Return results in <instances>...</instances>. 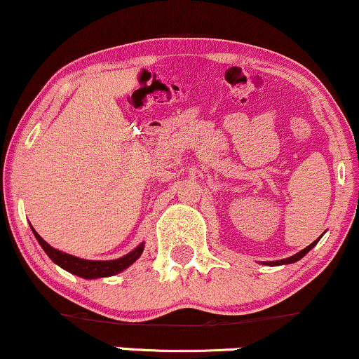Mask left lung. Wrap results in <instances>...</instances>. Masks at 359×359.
Returning a JSON list of instances; mask_svg holds the SVG:
<instances>
[{
    "label": "left lung",
    "mask_w": 359,
    "mask_h": 359,
    "mask_svg": "<svg viewBox=\"0 0 359 359\" xmlns=\"http://www.w3.org/2000/svg\"><path fill=\"white\" fill-rule=\"evenodd\" d=\"M322 235H323V233H322ZM322 235L316 240V242H312L311 245H309V247L301 250V252H297L296 255H292V257L284 258V259H278V262H262V263H263V264H268V266H279V264H291V263H296V262H299V259H301V258L306 257V255H307L309 252H311V250H312L313 247H316V245L318 243V240L322 238Z\"/></svg>",
    "instance_id": "left-lung-1"
}]
</instances>
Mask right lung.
<instances>
[{"instance_id": "obj_1", "label": "right lung", "mask_w": 359, "mask_h": 359, "mask_svg": "<svg viewBox=\"0 0 359 359\" xmlns=\"http://www.w3.org/2000/svg\"><path fill=\"white\" fill-rule=\"evenodd\" d=\"M32 233L36 235L37 242L43 248V252L48 255V258L52 259L53 263L58 264V266L65 269V271L75 274V276H80L83 279H97V278H109L114 276V274L124 271L130 266L132 263L137 262L140 258L142 252H144L145 243L142 242L139 247L132 250L124 257L117 259H106V262H97V259H83L78 257H73V255H68L65 252H60V250L53 248L48 245L46 240H43L41 235H39L34 227L31 225Z\"/></svg>"}]
</instances>
